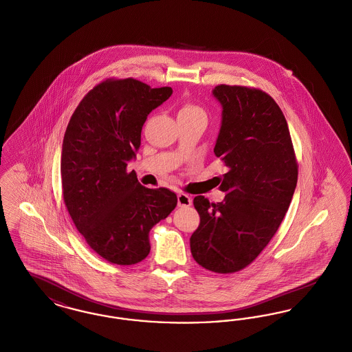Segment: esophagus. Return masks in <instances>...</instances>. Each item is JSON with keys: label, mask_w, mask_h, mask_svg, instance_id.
<instances>
[{"label": "esophagus", "mask_w": 352, "mask_h": 352, "mask_svg": "<svg viewBox=\"0 0 352 352\" xmlns=\"http://www.w3.org/2000/svg\"><path fill=\"white\" fill-rule=\"evenodd\" d=\"M191 203H192V201L187 194H184V192L178 194V206L179 207H190Z\"/></svg>", "instance_id": "esophagus-1"}]
</instances>
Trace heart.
Here are the masks:
<instances>
[{"label": "heart", "mask_w": 352, "mask_h": 352, "mask_svg": "<svg viewBox=\"0 0 352 352\" xmlns=\"http://www.w3.org/2000/svg\"><path fill=\"white\" fill-rule=\"evenodd\" d=\"M179 116H204V112L194 104H184L178 112V118Z\"/></svg>", "instance_id": "b5f03b06"}]
</instances>
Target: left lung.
I'll use <instances>...</instances> for the list:
<instances>
[{"mask_svg": "<svg viewBox=\"0 0 352 352\" xmlns=\"http://www.w3.org/2000/svg\"><path fill=\"white\" fill-rule=\"evenodd\" d=\"M221 125L214 153L226 164L219 203L198 195L201 224L190 237L194 260L215 273L245 268L278 230L297 186V162L287 122L268 94L218 85Z\"/></svg>", "mask_w": 352, "mask_h": 352, "instance_id": "left-lung-1", "label": "left lung"}]
</instances>
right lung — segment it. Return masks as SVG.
<instances>
[{
    "label": "right lung",
    "mask_w": 352,
    "mask_h": 352,
    "mask_svg": "<svg viewBox=\"0 0 352 352\" xmlns=\"http://www.w3.org/2000/svg\"><path fill=\"white\" fill-rule=\"evenodd\" d=\"M171 87L105 80L89 91L68 122L60 175L69 217L88 245L109 263L132 265L151 252L149 232L177 206L168 188H148L126 171L148 115Z\"/></svg>",
    "instance_id": "obj_1"
}]
</instances>
